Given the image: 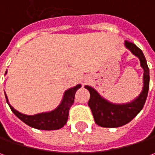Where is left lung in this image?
I'll use <instances>...</instances> for the list:
<instances>
[{"label": "left lung", "mask_w": 155, "mask_h": 155, "mask_svg": "<svg viewBox=\"0 0 155 155\" xmlns=\"http://www.w3.org/2000/svg\"><path fill=\"white\" fill-rule=\"evenodd\" d=\"M125 47L136 56L143 69V87L140 95L126 104H114L103 97L94 88L85 85L91 97L88 104L91 110L95 122L104 128H117L127 124L133 120L142 110L146 102L149 89V69L142 51L138 46L128 41H125Z\"/></svg>", "instance_id": "8db88e82"}]
</instances>
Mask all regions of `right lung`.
Masks as SVG:
<instances>
[{
	"label": "right lung",
	"mask_w": 155,
	"mask_h": 155,
	"mask_svg": "<svg viewBox=\"0 0 155 155\" xmlns=\"http://www.w3.org/2000/svg\"><path fill=\"white\" fill-rule=\"evenodd\" d=\"M6 74H7V71L5 73V75ZM80 88L81 84H79L76 86L71 87L68 90H66L64 93L60 104H58L57 108L51 111L38 113L35 115H25L19 112L9 104L6 93H5V97H6L7 103L8 104L13 113L19 119H21L22 122H25L27 125L32 128L40 129V130H57V129L63 128L67 122L69 110L74 103L76 91Z\"/></svg>",
	"instance_id": "add662e5"
}]
</instances>
